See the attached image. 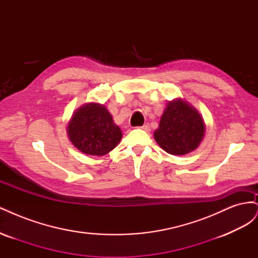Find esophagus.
Here are the masks:
<instances>
[{
    "label": "esophagus",
    "instance_id": "obj_1",
    "mask_svg": "<svg viewBox=\"0 0 258 258\" xmlns=\"http://www.w3.org/2000/svg\"><path fill=\"white\" fill-rule=\"evenodd\" d=\"M139 128H140V129H143V130H145V131H148V130H150V124L145 123V124H143V126L139 127Z\"/></svg>",
    "mask_w": 258,
    "mask_h": 258
}]
</instances>
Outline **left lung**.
Wrapping results in <instances>:
<instances>
[{
    "label": "left lung",
    "mask_w": 258,
    "mask_h": 258,
    "mask_svg": "<svg viewBox=\"0 0 258 258\" xmlns=\"http://www.w3.org/2000/svg\"><path fill=\"white\" fill-rule=\"evenodd\" d=\"M205 130L204 119L196 108L182 99H175L167 104L154 138L167 153L185 155L199 146Z\"/></svg>",
    "instance_id": "obj_1"
}]
</instances>
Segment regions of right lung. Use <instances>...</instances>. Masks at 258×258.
<instances>
[{
	"instance_id": "right-lung-1",
	"label": "right lung",
	"mask_w": 258,
	"mask_h": 258,
	"mask_svg": "<svg viewBox=\"0 0 258 258\" xmlns=\"http://www.w3.org/2000/svg\"><path fill=\"white\" fill-rule=\"evenodd\" d=\"M67 131L70 141L77 150L92 156L106 155L114 150L122 137L107 108L93 102L74 112Z\"/></svg>"
}]
</instances>
